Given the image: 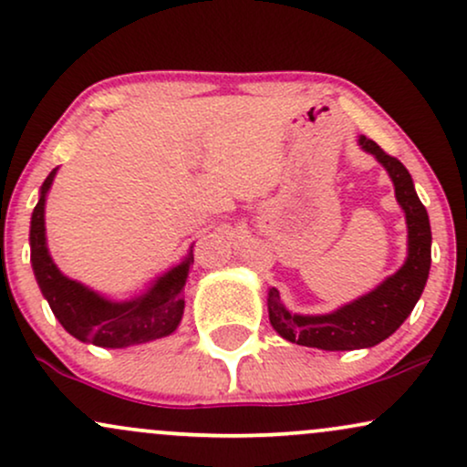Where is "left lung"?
<instances>
[{
    "label": "left lung",
    "mask_w": 467,
    "mask_h": 467,
    "mask_svg": "<svg viewBox=\"0 0 467 467\" xmlns=\"http://www.w3.org/2000/svg\"><path fill=\"white\" fill-rule=\"evenodd\" d=\"M358 144L387 169L393 182L395 200L404 211L406 228H409V254L395 275L331 314H292L281 303L278 289H267L270 325L278 336L296 345L325 351H353L379 345L409 318L426 287L428 272H431L432 234L428 213L417 197L410 173L398 158H390L367 136L358 138Z\"/></svg>",
    "instance_id": "8db88e82"
}]
</instances>
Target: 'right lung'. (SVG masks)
<instances>
[{"mask_svg": "<svg viewBox=\"0 0 467 467\" xmlns=\"http://www.w3.org/2000/svg\"><path fill=\"white\" fill-rule=\"evenodd\" d=\"M57 171L52 169L41 184L39 202L32 211L30 264L41 294L63 329L80 342L105 349H125L173 334L184 316V285L192 265V245L178 265L155 276L142 294L127 301L107 298L74 281L52 261L46 239V200Z\"/></svg>", "mask_w": 467, "mask_h": 467, "instance_id": "right-lung-1", "label": "right lung"}]
</instances>
